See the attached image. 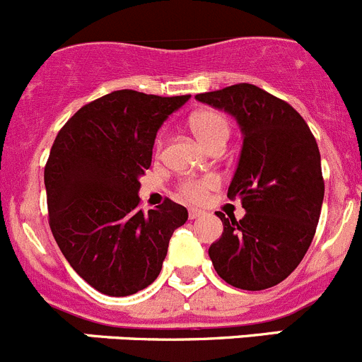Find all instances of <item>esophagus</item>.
<instances>
[{
    "label": "esophagus",
    "mask_w": 362,
    "mask_h": 362,
    "mask_svg": "<svg viewBox=\"0 0 362 362\" xmlns=\"http://www.w3.org/2000/svg\"><path fill=\"white\" fill-rule=\"evenodd\" d=\"M203 216V210L199 209H189V219H198Z\"/></svg>",
    "instance_id": "34e87169"
}]
</instances>
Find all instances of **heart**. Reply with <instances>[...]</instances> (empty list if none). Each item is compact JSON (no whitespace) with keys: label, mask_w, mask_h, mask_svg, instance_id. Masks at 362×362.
I'll list each match as a JSON object with an SVG mask.
<instances>
[{"label":"heart","mask_w":362,"mask_h":362,"mask_svg":"<svg viewBox=\"0 0 362 362\" xmlns=\"http://www.w3.org/2000/svg\"><path fill=\"white\" fill-rule=\"evenodd\" d=\"M189 127H191L192 134L196 136L203 146L209 150L216 148V146L226 143L228 134H230V125H228L226 118L223 115L216 113V111H198L189 120ZM163 141H157V150H160ZM217 185L216 178H187L178 185V192L184 196L189 202H203L210 191Z\"/></svg>","instance_id":"1"}]
</instances>
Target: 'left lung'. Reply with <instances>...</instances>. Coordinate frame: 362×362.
<instances>
[{
    "label": "left lung",
    "instance_id": "obj_1",
    "mask_svg": "<svg viewBox=\"0 0 362 362\" xmlns=\"http://www.w3.org/2000/svg\"><path fill=\"white\" fill-rule=\"evenodd\" d=\"M196 99L237 118L244 134L228 198L240 221L217 212L223 235L209 249L217 274L235 288L265 290L292 274L310 249L324 202L320 152L304 118L249 83Z\"/></svg>",
    "mask_w": 362,
    "mask_h": 362
}]
</instances>
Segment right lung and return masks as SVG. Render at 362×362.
Returning a JSON list of instances; mask_svg holds the SVG:
<instances>
[{
	"instance_id": "1",
	"label": "right lung",
	"mask_w": 362,
	"mask_h": 362,
	"mask_svg": "<svg viewBox=\"0 0 362 362\" xmlns=\"http://www.w3.org/2000/svg\"><path fill=\"white\" fill-rule=\"evenodd\" d=\"M191 95L117 90L84 104L59 129L45 163L49 226L63 256L90 286L125 297L152 285L187 209L164 199L139 209V177L157 131Z\"/></svg>"
}]
</instances>
